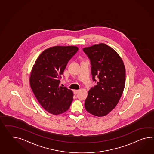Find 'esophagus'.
Returning <instances> with one entry per match:
<instances>
[{"mask_svg": "<svg viewBox=\"0 0 154 154\" xmlns=\"http://www.w3.org/2000/svg\"><path fill=\"white\" fill-rule=\"evenodd\" d=\"M79 89H76V90H74V93H75V94H76L77 93L79 92Z\"/></svg>", "mask_w": 154, "mask_h": 154, "instance_id": "34e87169", "label": "esophagus"}]
</instances>
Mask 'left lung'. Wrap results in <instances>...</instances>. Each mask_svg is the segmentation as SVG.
<instances>
[{"mask_svg":"<svg viewBox=\"0 0 154 154\" xmlns=\"http://www.w3.org/2000/svg\"><path fill=\"white\" fill-rule=\"evenodd\" d=\"M90 58L93 80L97 85L90 89L85 106L88 113L104 116L115 108L125 83V68L122 59L113 48L100 43L83 48Z\"/></svg>","mask_w":154,"mask_h":154,"instance_id":"left-lung-1","label":"left lung"}]
</instances>
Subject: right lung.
Masks as SVG:
<instances>
[{
  "mask_svg": "<svg viewBox=\"0 0 154 154\" xmlns=\"http://www.w3.org/2000/svg\"><path fill=\"white\" fill-rule=\"evenodd\" d=\"M79 50L75 46H55L45 50L35 62L30 85L38 102L48 113L58 115L69 109L73 100L71 89L59 86L70 58Z\"/></svg>",
  "mask_w": 154,
  "mask_h": 154,
  "instance_id": "1",
  "label": "right lung"
}]
</instances>
